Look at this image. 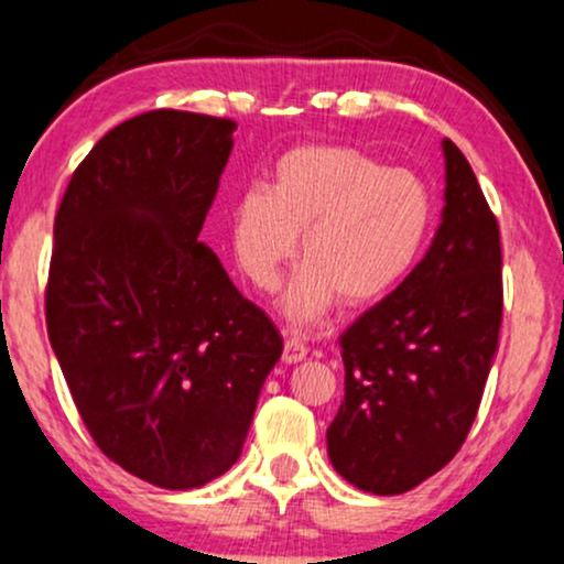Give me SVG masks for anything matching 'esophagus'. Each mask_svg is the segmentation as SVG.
<instances>
[{
    "instance_id": "34e87169",
    "label": "esophagus",
    "mask_w": 564,
    "mask_h": 564,
    "mask_svg": "<svg viewBox=\"0 0 564 564\" xmlns=\"http://www.w3.org/2000/svg\"><path fill=\"white\" fill-rule=\"evenodd\" d=\"M308 356V348L303 346L301 340H295V337H290V340H284V350H282V361L284 364H297L303 361Z\"/></svg>"
}]
</instances>
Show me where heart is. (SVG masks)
Wrapping results in <instances>:
<instances>
[{
  "label": "heart",
  "instance_id": "b5f03b06",
  "mask_svg": "<svg viewBox=\"0 0 564 564\" xmlns=\"http://www.w3.org/2000/svg\"><path fill=\"white\" fill-rule=\"evenodd\" d=\"M433 224V195L409 169L367 152L306 144L284 152L269 189L248 187L229 208L231 253L256 290H274L301 235L303 267L282 295V314L311 327L340 297L380 301L414 269Z\"/></svg>",
  "mask_w": 564,
  "mask_h": 564
}]
</instances>
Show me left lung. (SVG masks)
Returning <instances> with one entry per match:
<instances>
[{"label":"left lung","instance_id":"1","mask_svg":"<svg viewBox=\"0 0 564 564\" xmlns=\"http://www.w3.org/2000/svg\"><path fill=\"white\" fill-rule=\"evenodd\" d=\"M433 245L340 335L346 399L327 427L337 473L377 496L412 491L465 443L499 350L501 242L473 165L443 139Z\"/></svg>","mask_w":564,"mask_h":564}]
</instances>
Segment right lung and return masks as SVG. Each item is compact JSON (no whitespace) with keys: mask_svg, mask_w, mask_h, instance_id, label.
<instances>
[{"mask_svg":"<svg viewBox=\"0 0 564 564\" xmlns=\"http://www.w3.org/2000/svg\"><path fill=\"white\" fill-rule=\"evenodd\" d=\"M237 123L129 118L55 216L46 333L86 430L126 473L200 488L240 459L282 337L197 240Z\"/></svg>","mask_w":564,"mask_h":564,"instance_id":"1","label":"right lung"}]
</instances>
